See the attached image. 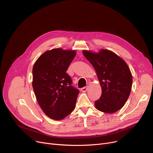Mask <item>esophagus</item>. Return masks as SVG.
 Segmentation results:
<instances>
[{
	"label": "esophagus",
	"mask_w": 153,
	"mask_h": 153,
	"mask_svg": "<svg viewBox=\"0 0 153 153\" xmlns=\"http://www.w3.org/2000/svg\"><path fill=\"white\" fill-rule=\"evenodd\" d=\"M87 88H88V87H87V86L84 87L83 88H82V89H81V91H82V92H85V91L87 90Z\"/></svg>",
	"instance_id": "34e87169"
}]
</instances>
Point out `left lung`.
<instances>
[{
	"mask_svg": "<svg viewBox=\"0 0 153 153\" xmlns=\"http://www.w3.org/2000/svg\"><path fill=\"white\" fill-rule=\"evenodd\" d=\"M85 57L97 72L102 95L95 101L96 108L111 114L121 109L129 97L132 75L127 64L115 53L102 50L97 53L84 50Z\"/></svg>",
	"mask_w": 153,
	"mask_h": 153,
	"instance_id": "obj_1",
	"label": "left lung"
}]
</instances>
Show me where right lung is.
Listing matches in <instances>:
<instances>
[{"mask_svg":"<svg viewBox=\"0 0 153 153\" xmlns=\"http://www.w3.org/2000/svg\"><path fill=\"white\" fill-rule=\"evenodd\" d=\"M76 53L55 48L39 56L33 68V91L39 105L50 118L60 120L73 111L79 91L66 73Z\"/></svg>","mask_w":153,"mask_h":153,"instance_id":"right-lung-1","label":"right lung"}]
</instances>
